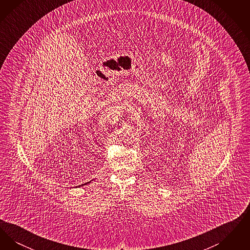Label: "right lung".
<instances>
[{"label":"right lung","mask_w":250,"mask_h":250,"mask_svg":"<svg viewBox=\"0 0 250 250\" xmlns=\"http://www.w3.org/2000/svg\"><path fill=\"white\" fill-rule=\"evenodd\" d=\"M89 183H90V182H88V183H86V184H89ZM84 185H85V184H84ZM82 186H83V185H82ZM80 187H81V186H80Z\"/></svg>","instance_id":"obj_1"}]
</instances>
